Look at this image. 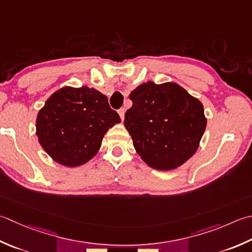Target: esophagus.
<instances>
[{"instance_id": "esophagus-1", "label": "esophagus", "mask_w": 252, "mask_h": 252, "mask_svg": "<svg viewBox=\"0 0 252 252\" xmlns=\"http://www.w3.org/2000/svg\"><path fill=\"white\" fill-rule=\"evenodd\" d=\"M119 116H120V118H121V120L123 121L125 120V113H126V108H121V109H119Z\"/></svg>"}]
</instances>
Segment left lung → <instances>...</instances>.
<instances>
[{
  "instance_id": "1",
  "label": "left lung",
  "mask_w": 252,
  "mask_h": 252,
  "mask_svg": "<svg viewBox=\"0 0 252 252\" xmlns=\"http://www.w3.org/2000/svg\"><path fill=\"white\" fill-rule=\"evenodd\" d=\"M125 126L152 168L171 170L193 156L206 127L202 102L176 83H143L130 94Z\"/></svg>"
}]
</instances>
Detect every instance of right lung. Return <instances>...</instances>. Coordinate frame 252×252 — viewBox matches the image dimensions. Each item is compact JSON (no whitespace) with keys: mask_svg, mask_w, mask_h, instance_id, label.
Here are the masks:
<instances>
[{"mask_svg":"<svg viewBox=\"0 0 252 252\" xmlns=\"http://www.w3.org/2000/svg\"><path fill=\"white\" fill-rule=\"evenodd\" d=\"M120 121L100 92L66 86L54 92L39 110L36 134L54 161L77 167L97 154L107 131Z\"/></svg>","mask_w":252,"mask_h":252,"instance_id":"add662e5","label":"right lung"}]
</instances>
